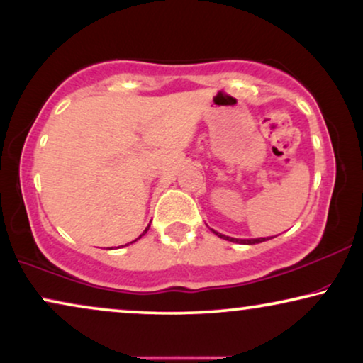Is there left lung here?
I'll return each instance as SVG.
<instances>
[{"instance_id":"left-lung-1","label":"left lung","mask_w":363,"mask_h":363,"mask_svg":"<svg viewBox=\"0 0 363 363\" xmlns=\"http://www.w3.org/2000/svg\"><path fill=\"white\" fill-rule=\"evenodd\" d=\"M211 231L215 233L216 236L223 238V240H226V241H233V242H242V245H257V242H262V241H267V240H271V238H256V240H236V238H230V236H225V235H221V233H216L215 230H211Z\"/></svg>"}]
</instances>
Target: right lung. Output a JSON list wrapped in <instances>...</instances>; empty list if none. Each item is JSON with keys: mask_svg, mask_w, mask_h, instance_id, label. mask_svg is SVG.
<instances>
[{"mask_svg": "<svg viewBox=\"0 0 363 363\" xmlns=\"http://www.w3.org/2000/svg\"><path fill=\"white\" fill-rule=\"evenodd\" d=\"M148 228H150V225H148V226H147V228H145V231H143V233H142V235H140V236H138V238H137V240H140V238H142V236H143V235H145V233H147V231H148ZM137 240H133V241H132V242H135V241H137ZM125 246H127V245H125Z\"/></svg>", "mask_w": 363, "mask_h": 363, "instance_id": "obj_1", "label": "right lung"}]
</instances>
